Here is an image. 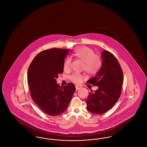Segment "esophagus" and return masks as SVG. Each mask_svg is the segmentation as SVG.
<instances>
[{"instance_id": "obj_1", "label": "esophagus", "mask_w": 147, "mask_h": 147, "mask_svg": "<svg viewBox=\"0 0 147 147\" xmlns=\"http://www.w3.org/2000/svg\"><path fill=\"white\" fill-rule=\"evenodd\" d=\"M81 88V86H79V85H76V90H79Z\"/></svg>"}]
</instances>
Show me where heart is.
<instances>
[{"mask_svg":"<svg viewBox=\"0 0 147 147\" xmlns=\"http://www.w3.org/2000/svg\"><path fill=\"white\" fill-rule=\"evenodd\" d=\"M73 56L84 63V71L89 75L96 74L101 66V60L100 58L95 55L93 50L87 47H82L77 49L73 53ZM70 64V58L65 59L63 65L64 70H69ZM82 76L77 74H73L70 77V80L76 83H80L82 81Z\"/></svg>","mask_w":147,"mask_h":147,"instance_id":"1","label":"heart"}]
</instances>
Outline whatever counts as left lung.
Instances as JSON below:
<instances>
[{
	"label": "left lung",
	"mask_w": 147,
	"mask_h": 147,
	"mask_svg": "<svg viewBox=\"0 0 147 147\" xmlns=\"http://www.w3.org/2000/svg\"><path fill=\"white\" fill-rule=\"evenodd\" d=\"M101 57L100 70L87 82L98 87L95 92H89L86 101L88 111L97 115L109 111L116 104L123 84V72L116 57L106 50L102 52Z\"/></svg>",
	"instance_id": "1"
}]
</instances>
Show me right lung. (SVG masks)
I'll return each mask as SVG.
<instances>
[{
	"label": "right lung",
	"instance_id": "1",
	"mask_svg": "<svg viewBox=\"0 0 147 147\" xmlns=\"http://www.w3.org/2000/svg\"><path fill=\"white\" fill-rule=\"evenodd\" d=\"M70 49H51L35 57L28 71L31 96L46 114L55 116L64 112L76 91L74 84L60 86L56 78L63 72L65 57Z\"/></svg>",
	"mask_w": 147,
	"mask_h": 147
}]
</instances>
